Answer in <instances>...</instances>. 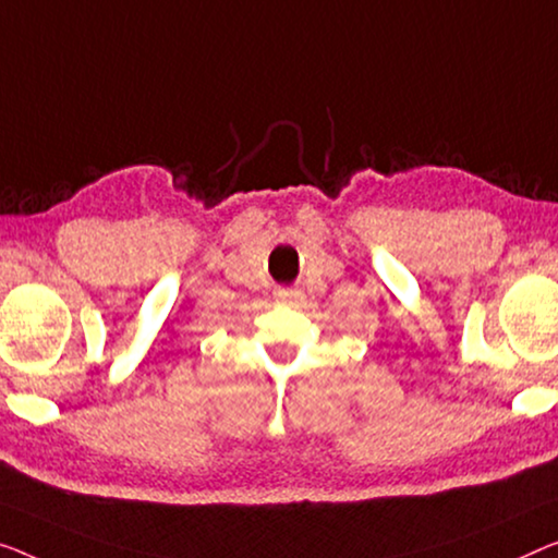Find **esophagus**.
<instances>
[{"mask_svg": "<svg viewBox=\"0 0 558 558\" xmlns=\"http://www.w3.org/2000/svg\"><path fill=\"white\" fill-rule=\"evenodd\" d=\"M276 298L282 303H293V301H298V298H301V293H298L295 288H276Z\"/></svg>", "mask_w": 558, "mask_h": 558, "instance_id": "34e87169", "label": "esophagus"}]
</instances>
